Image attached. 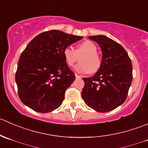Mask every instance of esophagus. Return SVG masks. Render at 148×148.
I'll list each match as a JSON object with an SVG mask.
<instances>
[{"instance_id": "34e87169", "label": "esophagus", "mask_w": 148, "mask_h": 148, "mask_svg": "<svg viewBox=\"0 0 148 148\" xmlns=\"http://www.w3.org/2000/svg\"><path fill=\"white\" fill-rule=\"evenodd\" d=\"M75 77H76V78H77V79L81 78V77H80L79 75H78V74H75Z\"/></svg>"}]
</instances>
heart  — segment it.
I'll return each instance as SVG.
<instances>
[{"mask_svg": "<svg viewBox=\"0 0 148 148\" xmlns=\"http://www.w3.org/2000/svg\"><path fill=\"white\" fill-rule=\"evenodd\" d=\"M97 46L91 41H84L77 46V49L74 50L72 48H65L63 51V55L66 64L73 66L77 62L79 56L84 55L80 59L79 64L77 65L75 70L77 72L82 74L95 73L100 68L101 58L97 53Z\"/></svg>", "mask_w": 148, "mask_h": 148, "instance_id": "b5f03b06", "label": "heart"}]
</instances>
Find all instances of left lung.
I'll return each instance as SVG.
<instances>
[{"mask_svg": "<svg viewBox=\"0 0 148 148\" xmlns=\"http://www.w3.org/2000/svg\"><path fill=\"white\" fill-rule=\"evenodd\" d=\"M89 38L97 43L102 52L100 68L84 82L82 96L87 106L99 112H107L126 100L132 80V65L125 49L105 36Z\"/></svg>", "mask_w": 148, "mask_h": 148, "instance_id": "8db88e82", "label": "left lung"}]
</instances>
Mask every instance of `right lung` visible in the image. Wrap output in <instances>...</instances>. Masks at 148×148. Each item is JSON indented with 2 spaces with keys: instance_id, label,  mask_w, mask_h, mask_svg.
Returning <instances> with one entry per match:
<instances>
[{
  "instance_id": "1",
  "label": "right lung",
  "mask_w": 148,
  "mask_h": 148,
  "mask_svg": "<svg viewBox=\"0 0 148 148\" xmlns=\"http://www.w3.org/2000/svg\"><path fill=\"white\" fill-rule=\"evenodd\" d=\"M82 38L51 30L38 34L26 46L16 73L18 93L25 105L41 113L60 107L66 89L75 79L63 51Z\"/></svg>"
}]
</instances>
